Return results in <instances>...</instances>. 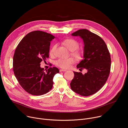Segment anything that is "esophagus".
I'll return each mask as SVG.
<instances>
[{
    "label": "esophagus",
    "mask_w": 128,
    "mask_h": 128,
    "mask_svg": "<svg viewBox=\"0 0 128 128\" xmlns=\"http://www.w3.org/2000/svg\"><path fill=\"white\" fill-rule=\"evenodd\" d=\"M67 70H65V69H60V72H65V71H66Z\"/></svg>",
    "instance_id": "1"
}]
</instances>
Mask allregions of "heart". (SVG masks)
I'll return each instance as SVG.
<instances>
[{
	"label": "heart",
	"instance_id": "b5f03b06",
	"mask_svg": "<svg viewBox=\"0 0 128 128\" xmlns=\"http://www.w3.org/2000/svg\"><path fill=\"white\" fill-rule=\"evenodd\" d=\"M63 44L67 47L68 49L71 51V54L74 56L76 60H79L82 58V52L77 50L79 48V44L76 40L69 38L66 39L63 42ZM57 45H54L50 50V54L51 56L54 55V51L56 48ZM75 60L74 58L70 57L66 59L60 58L55 61V64L56 66L63 69L69 68L71 65L74 64Z\"/></svg>",
	"mask_w": 128,
	"mask_h": 128
}]
</instances>
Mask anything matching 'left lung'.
<instances>
[{
  "mask_svg": "<svg viewBox=\"0 0 128 128\" xmlns=\"http://www.w3.org/2000/svg\"><path fill=\"white\" fill-rule=\"evenodd\" d=\"M72 35L79 36L84 40V59L77 68L80 70L85 68L88 72L84 74L74 72L71 88L81 96L93 95L103 86L108 78L111 67L110 52L102 38L87 29L78 30Z\"/></svg>",
  "mask_w": 128,
  "mask_h": 128,
  "instance_id": "8db88e82",
  "label": "left lung"
}]
</instances>
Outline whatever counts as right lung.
I'll return each mask as SVG.
<instances>
[{"instance_id": "right-lung-1", "label": "right lung", "mask_w": 128, "mask_h": 128, "mask_svg": "<svg viewBox=\"0 0 128 128\" xmlns=\"http://www.w3.org/2000/svg\"><path fill=\"white\" fill-rule=\"evenodd\" d=\"M54 36L42 31L27 34L18 44L13 57L14 76L22 88L32 95L40 96L52 88L53 78L59 72L56 67L44 71L40 62L49 57L50 42Z\"/></svg>"}]
</instances>
